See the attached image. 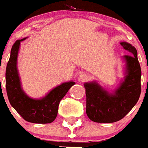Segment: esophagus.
Returning a JSON list of instances; mask_svg holds the SVG:
<instances>
[{
  "mask_svg": "<svg viewBox=\"0 0 148 148\" xmlns=\"http://www.w3.org/2000/svg\"><path fill=\"white\" fill-rule=\"evenodd\" d=\"M79 79L80 81H86L87 79H88V74H86V73H81V74H79Z\"/></svg>",
  "mask_w": 148,
  "mask_h": 148,
  "instance_id": "esophagus-1",
  "label": "esophagus"
}]
</instances>
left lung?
I'll return each mask as SVG.
<instances>
[{"label":"left lung","instance_id":"left-lung-1","mask_svg":"<svg viewBox=\"0 0 148 148\" xmlns=\"http://www.w3.org/2000/svg\"><path fill=\"white\" fill-rule=\"evenodd\" d=\"M130 52L123 56L124 63L123 79L112 92L104 88L93 80L84 83L86 89V113L96 123H114L123 119L132 109L141 93V69L136 48L127 42H120Z\"/></svg>","mask_w":148,"mask_h":148}]
</instances>
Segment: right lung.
<instances>
[{
  "mask_svg": "<svg viewBox=\"0 0 148 148\" xmlns=\"http://www.w3.org/2000/svg\"><path fill=\"white\" fill-rule=\"evenodd\" d=\"M26 38L16 40L11 49L5 72L7 95L10 104L26 121L34 123H49L56 118L60 100L76 83L72 80L62 83L40 99H34L28 96L22 88L17 69L21 42Z\"/></svg>",
  "mask_w": 148,
  "mask_h": 148,
  "instance_id": "right-lung-1",
  "label": "right lung"
}]
</instances>
